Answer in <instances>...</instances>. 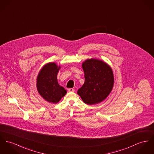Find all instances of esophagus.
Segmentation results:
<instances>
[{
  "label": "esophagus",
  "instance_id": "obj_1",
  "mask_svg": "<svg viewBox=\"0 0 154 154\" xmlns=\"http://www.w3.org/2000/svg\"><path fill=\"white\" fill-rule=\"evenodd\" d=\"M68 91H69V92H74V91H75V90H74V88H69V89H68Z\"/></svg>",
  "mask_w": 154,
  "mask_h": 154
}]
</instances>
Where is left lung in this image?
<instances>
[{
    "instance_id": "obj_1",
    "label": "left lung",
    "mask_w": 154,
    "mask_h": 154,
    "mask_svg": "<svg viewBox=\"0 0 154 154\" xmlns=\"http://www.w3.org/2000/svg\"><path fill=\"white\" fill-rule=\"evenodd\" d=\"M85 82L77 94L88 105L98 104L111 91L114 85V75L111 67L99 60H87L82 64Z\"/></svg>"
}]
</instances>
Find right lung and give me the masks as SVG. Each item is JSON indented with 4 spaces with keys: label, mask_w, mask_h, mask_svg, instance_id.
I'll return each instance as SVG.
<instances>
[{
    "label": "right lung",
    "mask_w": 154,
    "mask_h": 154,
    "mask_svg": "<svg viewBox=\"0 0 154 154\" xmlns=\"http://www.w3.org/2000/svg\"><path fill=\"white\" fill-rule=\"evenodd\" d=\"M60 68L56 63H49L41 69L37 76V91L49 103H57L67 93L57 82V75Z\"/></svg>",
    "instance_id": "1"
}]
</instances>
